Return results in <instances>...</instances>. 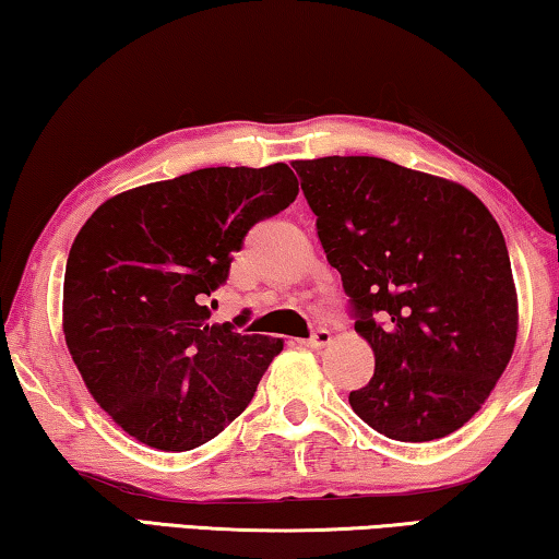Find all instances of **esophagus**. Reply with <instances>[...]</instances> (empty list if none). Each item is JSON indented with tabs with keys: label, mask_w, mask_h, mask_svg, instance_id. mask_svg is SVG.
I'll return each instance as SVG.
<instances>
[{
	"label": "esophagus",
	"mask_w": 559,
	"mask_h": 559,
	"mask_svg": "<svg viewBox=\"0 0 559 559\" xmlns=\"http://www.w3.org/2000/svg\"><path fill=\"white\" fill-rule=\"evenodd\" d=\"M330 330H325V328H320V330H316L313 335H310V340H306V345L308 347H313V349H320V347H325V345H330Z\"/></svg>",
	"instance_id": "1"
}]
</instances>
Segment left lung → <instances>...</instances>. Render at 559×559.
I'll use <instances>...</instances> for the list:
<instances>
[{
  "label": "left lung",
  "instance_id": "obj_1",
  "mask_svg": "<svg viewBox=\"0 0 559 559\" xmlns=\"http://www.w3.org/2000/svg\"><path fill=\"white\" fill-rule=\"evenodd\" d=\"M328 263L374 353L353 412L394 441L461 429L513 357L518 293L503 231L459 182L382 157L293 163Z\"/></svg>",
  "mask_w": 559,
  "mask_h": 559
}]
</instances>
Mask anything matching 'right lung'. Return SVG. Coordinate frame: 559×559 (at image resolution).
<instances>
[{"mask_svg":"<svg viewBox=\"0 0 559 559\" xmlns=\"http://www.w3.org/2000/svg\"><path fill=\"white\" fill-rule=\"evenodd\" d=\"M296 197L283 163L204 167L110 197L81 226L63 276L66 345L132 439L189 451L249 406L283 343L210 323L204 302L246 231Z\"/></svg>","mask_w":559,"mask_h":559,"instance_id":"1","label":"right lung"}]
</instances>
